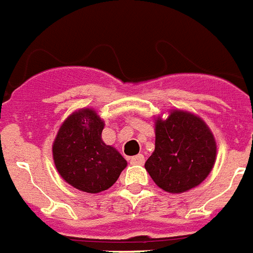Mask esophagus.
I'll return each mask as SVG.
<instances>
[{"label": "esophagus", "mask_w": 253, "mask_h": 253, "mask_svg": "<svg viewBox=\"0 0 253 253\" xmlns=\"http://www.w3.org/2000/svg\"><path fill=\"white\" fill-rule=\"evenodd\" d=\"M130 163L132 165H143L145 163V157L142 154H138V155H134L130 158Z\"/></svg>", "instance_id": "1"}]
</instances>
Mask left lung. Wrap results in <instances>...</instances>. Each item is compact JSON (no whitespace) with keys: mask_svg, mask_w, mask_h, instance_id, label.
<instances>
[{"mask_svg":"<svg viewBox=\"0 0 253 253\" xmlns=\"http://www.w3.org/2000/svg\"><path fill=\"white\" fill-rule=\"evenodd\" d=\"M215 155V139L204 120L173 110L166 120H155V150L145 169L163 191L181 193L207 179Z\"/></svg>","mask_w":253,"mask_h":253,"instance_id":"obj_1","label":"left lung"}]
</instances>
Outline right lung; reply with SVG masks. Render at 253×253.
I'll return each mask as SVG.
<instances>
[{"label":"right lung","instance_id":"1","mask_svg":"<svg viewBox=\"0 0 253 253\" xmlns=\"http://www.w3.org/2000/svg\"><path fill=\"white\" fill-rule=\"evenodd\" d=\"M104 121L92 108L73 112L58 129L52 153L58 173L66 183L87 193L112 187L126 167L115 147L102 139Z\"/></svg>","mask_w":253,"mask_h":253}]
</instances>
